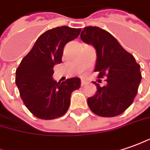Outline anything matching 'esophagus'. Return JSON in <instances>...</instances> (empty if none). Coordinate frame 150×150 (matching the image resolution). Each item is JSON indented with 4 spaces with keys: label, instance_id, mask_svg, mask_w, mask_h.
Masks as SVG:
<instances>
[{
    "label": "esophagus",
    "instance_id": "esophagus-1",
    "mask_svg": "<svg viewBox=\"0 0 150 150\" xmlns=\"http://www.w3.org/2000/svg\"><path fill=\"white\" fill-rule=\"evenodd\" d=\"M86 84H87V83H86L84 80H82V81H81V86H85Z\"/></svg>",
    "mask_w": 150,
    "mask_h": 150
}]
</instances>
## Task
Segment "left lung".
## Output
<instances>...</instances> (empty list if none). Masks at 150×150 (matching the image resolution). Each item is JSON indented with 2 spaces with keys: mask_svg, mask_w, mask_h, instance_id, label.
<instances>
[{
  "mask_svg": "<svg viewBox=\"0 0 150 150\" xmlns=\"http://www.w3.org/2000/svg\"><path fill=\"white\" fill-rule=\"evenodd\" d=\"M80 38L96 49L94 71L98 78L106 76L107 85L97 87L96 93L88 98L93 113L104 117H116L124 112L133 103L141 80L139 66L133 55L126 52L110 33L98 27L83 28Z\"/></svg>",
  "mask_w": 150,
  "mask_h": 150,
  "instance_id": "obj_1",
  "label": "left lung"
}]
</instances>
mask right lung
Returning a JSON list of instances; mask_svg holds the SVG:
<instances>
[{"instance_id":"obj_1","label":"right lung","mask_w":150,"mask_h":150,"mask_svg":"<svg viewBox=\"0 0 150 150\" xmlns=\"http://www.w3.org/2000/svg\"><path fill=\"white\" fill-rule=\"evenodd\" d=\"M81 29L62 26L43 33L16 70L15 83L24 105L35 117L52 120L63 116L71 103V93L80 79L57 82L53 67L62 62L64 47L79 36Z\"/></svg>"}]
</instances>
